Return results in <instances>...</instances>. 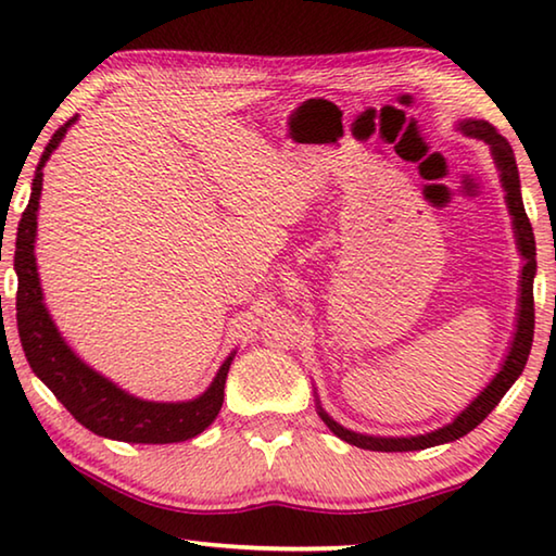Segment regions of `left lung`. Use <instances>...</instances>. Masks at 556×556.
Here are the masks:
<instances>
[{
    "label": "left lung",
    "mask_w": 556,
    "mask_h": 556,
    "mask_svg": "<svg viewBox=\"0 0 556 556\" xmlns=\"http://www.w3.org/2000/svg\"><path fill=\"white\" fill-rule=\"evenodd\" d=\"M458 129L468 137L483 139V142L491 147L493 162L501 172V184L505 188V203L507 211L513 215V232L517 242V252L522 257V269H520V299H517V321H515V336L507 348V355L501 365V370L493 375V380L485 384L483 392L468 404V407L458 414V417L444 425L441 429L429 431V434H417V437H370L361 434V431L345 429L338 425L333 417H328L324 412L321 402L316 397V409L318 417L324 419V425L333 431L338 439H343L345 444H353L357 448L368 451H421L429 446L448 444V441H456L466 437L468 431H473L481 421L495 409V404L505 397V392L513 388L515 380L520 378L525 370L527 357H530L532 348V336H534V271H538V250H534V232L530 218H527L525 205H522V193H520V174H517L515 154L513 147L507 144L503 135H497V129L485 119H464L458 122Z\"/></svg>",
    "instance_id": "8db88e82"
}]
</instances>
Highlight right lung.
Masks as SVG:
<instances>
[{"label": "right lung", "mask_w": 556, "mask_h": 556, "mask_svg": "<svg viewBox=\"0 0 556 556\" xmlns=\"http://www.w3.org/2000/svg\"><path fill=\"white\" fill-rule=\"evenodd\" d=\"M75 119L78 117H71L63 127H59L51 142L46 144L41 162L34 174L29 205H26L16 230V326L26 361H29L36 378L92 434L127 441V444H176V441L193 439L208 429L215 417H218L225 397V380H228L235 351L225 357L220 370L215 372L211 388L195 400L149 402L117 388L105 375H100L88 363H83L73 353V348L65 343V338L55 328L49 308L43 304V291L34 255L36 213H39L43 166Z\"/></svg>", "instance_id": "obj_1"}]
</instances>
